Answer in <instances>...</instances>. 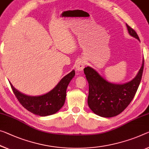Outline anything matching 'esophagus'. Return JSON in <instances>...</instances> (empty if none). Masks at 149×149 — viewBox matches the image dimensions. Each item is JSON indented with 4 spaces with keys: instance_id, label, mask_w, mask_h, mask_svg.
Instances as JSON below:
<instances>
[{
    "instance_id": "1",
    "label": "esophagus",
    "mask_w": 149,
    "mask_h": 149,
    "mask_svg": "<svg viewBox=\"0 0 149 149\" xmlns=\"http://www.w3.org/2000/svg\"><path fill=\"white\" fill-rule=\"evenodd\" d=\"M85 67V61H84L83 59H81V60H79L76 63V66H75V68L78 71H81V70H83V68Z\"/></svg>"
}]
</instances>
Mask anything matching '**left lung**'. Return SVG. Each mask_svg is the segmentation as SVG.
Here are the masks:
<instances>
[{"label":"left lung","mask_w":149,"mask_h":149,"mask_svg":"<svg viewBox=\"0 0 149 149\" xmlns=\"http://www.w3.org/2000/svg\"><path fill=\"white\" fill-rule=\"evenodd\" d=\"M130 35L140 40L138 35L127 24ZM143 65L136 77L127 83L112 84L107 82L90 67L84 68L88 82V104L93 113L102 117H113L122 113L129 106L135 95L142 79Z\"/></svg>","instance_id":"8db88e82"}]
</instances>
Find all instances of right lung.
I'll use <instances>...</instances> for the list:
<instances>
[{"mask_svg":"<svg viewBox=\"0 0 149 149\" xmlns=\"http://www.w3.org/2000/svg\"><path fill=\"white\" fill-rule=\"evenodd\" d=\"M74 74L75 71L73 70L63 77L49 93L38 97L25 95L14 88L11 84L10 86L15 97L24 108L36 115L49 116L56 113L63 106L67 86Z\"/></svg>","mask_w":149,"mask_h":149,"instance_id":"obj_1","label":"right lung"}]
</instances>
